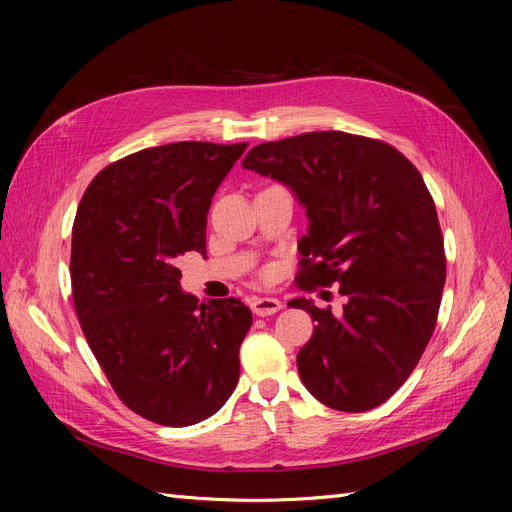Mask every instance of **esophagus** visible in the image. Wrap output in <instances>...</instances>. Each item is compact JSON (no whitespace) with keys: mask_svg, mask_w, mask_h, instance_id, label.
<instances>
[{"mask_svg":"<svg viewBox=\"0 0 512 512\" xmlns=\"http://www.w3.org/2000/svg\"><path fill=\"white\" fill-rule=\"evenodd\" d=\"M282 303L273 299V297H256L252 299V312L256 316H273L275 312H280Z\"/></svg>","mask_w":512,"mask_h":512,"instance_id":"obj_1","label":"esophagus"}]
</instances>
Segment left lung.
<instances>
[{
  "label": "left lung",
  "mask_w": 512,
  "mask_h": 512,
  "mask_svg": "<svg viewBox=\"0 0 512 512\" xmlns=\"http://www.w3.org/2000/svg\"><path fill=\"white\" fill-rule=\"evenodd\" d=\"M243 166L286 183L307 209L297 286L337 284L346 301L342 314L288 303L316 322L297 354L305 389L333 410L378 408L421 361L446 282L438 211L421 173L393 145L337 130L262 143Z\"/></svg>",
  "instance_id": "8db88e82"
}]
</instances>
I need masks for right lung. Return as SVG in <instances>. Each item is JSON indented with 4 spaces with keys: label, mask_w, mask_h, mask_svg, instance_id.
Here are the masks:
<instances>
[{
    "label": "right lung",
    "mask_w": 512,
    "mask_h": 512,
    "mask_svg": "<svg viewBox=\"0 0 512 512\" xmlns=\"http://www.w3.org/2000/svg\"><path fill=\"white\" fill-rule=\"evenodd\" d=\"M247 143H170L102 168L72 226V301L117 397L138 416L188 427L239 382L252 312L181 292L177 258L205 254L211 198Z\"/></svg>",
    "instance_id": "obj_1"
}]
</instances>
